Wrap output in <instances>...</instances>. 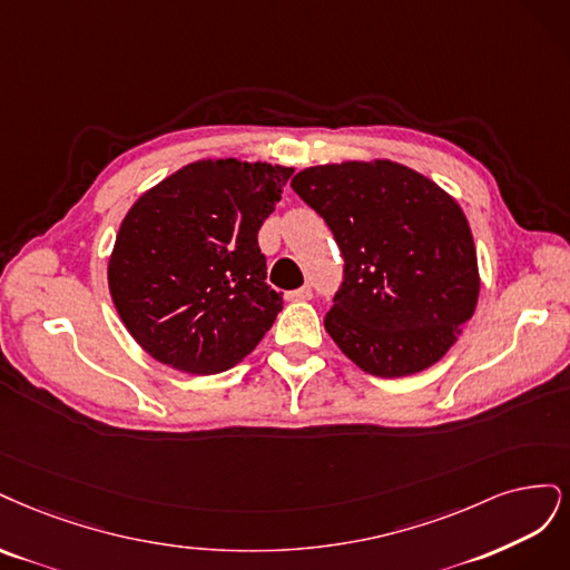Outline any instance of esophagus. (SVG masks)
I'll list each match as a JSON object with an SVG mask.
<instances>
[{"label":"esophagus","instance_id":"obj_1","mask_svg":"<svg viewBox=\"0 0 570 570\" xmlns=\"http://www.w3.org/2000/svg\"><path fill=\"white\" fill-rule=\"evenodd\" d=\"M309 298H312V291H309L307 286L286 293V301H288V303H303V301H309Z\"/></svg>","mask_w":570,"mask_h":570}]
</instances>
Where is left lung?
Returning <instances> with one entry per match:
<instances>
[{"instance_id": "8db88e82", "label": "left lung", "mask_w": 570, "mask_h": 570, "mask_svg": "<svg viewBox=\"0 0 570 570\" xmlns=\"http://www.w3.org/2000/svg\"><path fill=\"white\" fill-rule=\"evenodd\" d=\"M291 187L334 232L345 274L324 317L362 372L400 379L433 366L481 293L469 219L433 179L374 158L305 168Z\"/></svg>"}]
</instances>
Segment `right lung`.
<instances>
[{"mask_svg": "<svg viewBox=\"0 0 570 570\" xmlns=\"http://www.w3.org/2000/svg\"><path fill=\"white\" fill-rule=\"evenodd\" d=\"M291 175L286 165L200 158L127 210L108 258V291L154 360L210 376L269 332L282 293L265 284L258 229Z\"/></svg>", "mask_w": 570, "mask_h": 570, "instance_id": "obj_1", "label": "right lung"}]
</instances>
